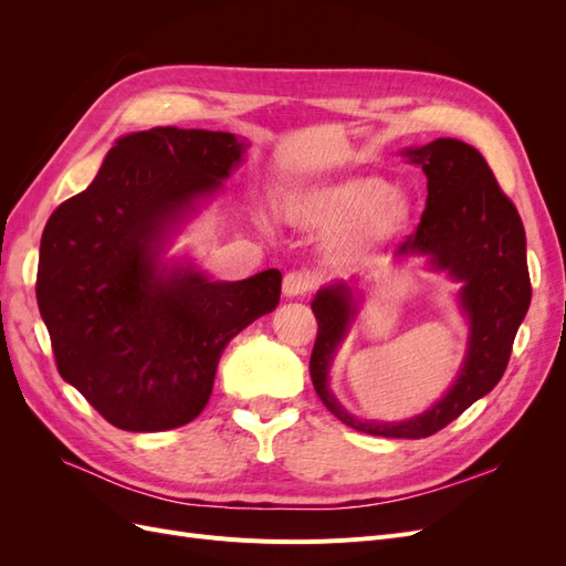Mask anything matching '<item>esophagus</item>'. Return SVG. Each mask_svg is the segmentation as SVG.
Wrapping results in <instances>:
<instances>
[{"label": "esophagus", "instance_id": "obj_1", "mask_svg": "<svg viewBox=\"0 0 566 566\" xmlns=\"http://www.w3.org/2000/svg\"><path fill=\"white\" fill-rule=\"evenodd\" d=\"M314 287V276L306 271H287L283 276V293L287 297H302Z\"/></svg>", "mask_w": 566, "mask_h": 566}]
</instances>
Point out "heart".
I'll return each mask as SVG.
<instances>
[{
	"instance_id": "obj_1",
	"label": "heart",
	"mask_w": 566,
	"mask_h": 566,
	"mask_svg": "<svg viewBox=\"0 0 566 566\" xmlns=\"http://www.w3.org/2000/svg\"><path fill=\"white\" fill-rule=\"evenodd\" d=\"M290 224L302 229H339L335 245L345 254H361L389 243L413 219V205L382 177L354 175L306 188L285 200Z\"/></svg>"
}]
</instances>
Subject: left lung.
Returning a JSON list of instances; mask_svg holds the SVG:
<instances>
[{
  "label": "left lung",
  "instance_id": "1",
  "mask_svg": "<svg viewBox=\"0 0 566 566\" xmlns=\"http://www.w3.org/2000/svg\"><path fill=\"white\" fill-rule=\"evenodd\" d=\"M403 156L427 177V202L416 233L394 250L397 260L427 254L447 269L460 287V306L470 318V349L458 380L424 413L403 422H368L349 416L328 389V368L337 345L356 314L347 283L321 287L312 312L318 333L312 349V382L323 406L356 432L391 439L432 437L462 410L489 394L510 361L512 342L531 302L526 235L515 205L495 181L489 163L474 146L437 139Z\"/></svg>",
  "mask_w": 566,
  "mask_h": 566
}]
</instances>
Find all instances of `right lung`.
<instances>
[{
  "label": "right lung",
  "mask_w": 566,
  "mask_h": 566,
  "mask_svg": "<svg viewBox=\"0 0 566 566\" xmlns=\"http://www.w3.org/2000/svg\"><path fill=\"white\" fill-rule=\"evenodd\" d=\"M229 132L117 139L96 179L49 217L38 304L61 378L125 432L175 430L208 406L221 352L281 300V271L235 283L163 266L167 235L243 163Z\"/></svg>",
  "instance_id": "add662e5"
}]
</instances>
